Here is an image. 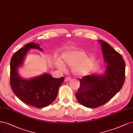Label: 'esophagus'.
<instances>
[{
	"label": "esophagus",
	"mask_w": 133,
	"mask_h": 133,
	"mask_svg": "<svg viewBox=\"0 0 133 133\" xmlns=\"http://www.w3.org/2000/svg\"><path fill=\"white\" fill-rule=\"evenodd\" d=\"M71 79V78L70 77L67 76V77H66V78L65 79V82H67V81H69Z\"/></svg>",
	"instance_id": "1"
}]
</instances>
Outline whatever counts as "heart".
Segmentation results:
<instances>
[{
  "mask_svg": "<svg viewBox=\"0 0 133 133\" xmlns=\"http://www.w3.org/2000/svg\"><path fill=\"white\" fill-rule=\"evenodd\" d=\"M85 56V53L82 51H70L63 53L61 58L66 65L73 66L72 71L75 75L82 76L87 74L93 67V59ZM57 65L61 69H65V66L61 61H58Z\"/></svg>",
  "mask_w": 133,
  "mask_h": 133,
  "instance_id": "obj_1",
  "label": "heart"
}]
</instances>
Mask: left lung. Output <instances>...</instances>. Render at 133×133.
Listing matches in <instances>:
<instances>
[{
  "mask_svg": "<svg viewBox=\"0 0 133 133\" xmlns=\"http://www.w3.org/2000/svg\"><path fill=\"white\" fill-rule=\"evenodd\" d=\"M104 61L105 73L102 76H84L76 94L77 99L85 107L95 108L105 104L121 89L125 81V63L121 55L107 42L99 40Z\"/></svg>",
  "mask_w": 133,
  "mask_h": 133,
  "instance_id": "obj_1",
  "label": "left lung"
}]
</instances>
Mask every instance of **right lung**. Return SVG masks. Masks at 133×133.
Wrapping results in <instances>:
<instances>
[{"label":"right lung","mask_w":133,"mask_h":133,"mask_svg":"<svg viewBox=\"0 0 133 133\" xmlns=\"http://www.w3.org/2000/svg\"><path fill=\"white\" fill-rule=\"evenodd\" d=\"M31 48L42 50L39 45L31 42L25 45L12 55L10 61V86L16 97L25 103L36 108H43L56 99L64 77L55 78L45 74L29 80L21 78L17 72V68L22 65L25 56Z\"/></svg>","instance_id":"right-lung-1"}]
</instances>
